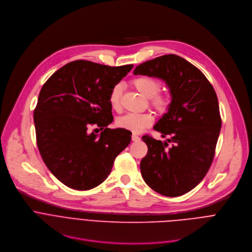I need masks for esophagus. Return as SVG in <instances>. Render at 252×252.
Here are the masks:
<instances>
[{"label": "esophagus", "mask_w": 252, "mask_h": 252, "mask_svg": "<svg viewBox=\"0 0 252 252\" xmlns=\"http://www.w3.org/2000/svg\"><path fill=\"white\" fill-rule=\"evenodd\" d=\"M131 139H132V141L137 142V141H139V140H140V137H139L138 135H136L135 133H132V135H131Z\"/></svg>", "instance_id": "obj_1"}]
</instances>
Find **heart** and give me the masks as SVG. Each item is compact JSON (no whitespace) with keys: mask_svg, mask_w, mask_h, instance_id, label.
<instances>
[{"mask_svg":"<svg viewBox=\"0 0 252 252\" xmlns=\"http://www.w3.org/2000/svg\"><path fill=\"white\" fill-rule=\"evenodd\" d=\"M130 85L145 97L149 98V104L158 114H164L170 107L172 96L167 91H160V81L152 76H139L130 81ZM123 89L121 85L112 88L109 101L114 110L121 106ZM154 118L151 114H127L117 120V126L134 133H138L152 126Z\"/></svg>","mask_w":252,"mask_h":252,"instance_id":"heart-1","label":"heart"}]
</instances>
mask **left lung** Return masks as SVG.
I'll return each mask as SVG.
<instances>
[{
  "label": "left lung",
  "mask_w": 252,
  "mask_h": 252,
  "mask_svg": "<svg viewBox=\"0 0 252 252\" xmlns=\"http://www.w3.org/2000/svg\"><path fill=\"white\" fill-rule=\"evenodd\" d=\"M133 74L163 80L172 96L154 126L167 141L141 137L149 149L140 161L143 181L162 195H183L202 181L213 160L221 127L217 94L196 66L172 54L140 63Z\"/></svg>",
  "instance_id": "1"
}]
</instances>
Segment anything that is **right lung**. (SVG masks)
I'll return each mask as SVG.
<instances>
[{"label": "right lung", "instance_id": "add662e5", "mask_svg": "<svg viewBox=\"0 0 252 252\" xmlns=\"http://www.w3.org/2000/svg\"><path fill=\"white\" fill-rule=\"evenodd\" d=\"M133 64L70 62L44 84L33 111L37 145L50 171L64 186L89 190L103 183L130 131L107 127L113 121L109 95ZM96 124L99 137L88 132Z\"/></svg>", "mask_w": 252, "mask_h": 252}]
</instances>
